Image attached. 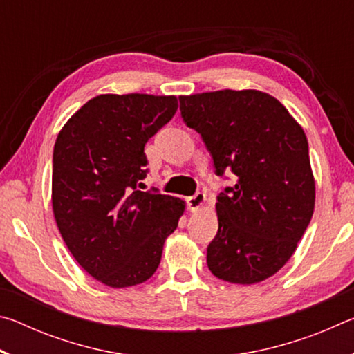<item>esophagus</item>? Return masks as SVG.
Instances as JSON below:
<instances>
[{
	"mask_svg": "<svg viewBox=\"0 0 354 354\" xmlns=\"http://www.w3.org/2000/svg\"><path fill=\"white\" fill-rule=\"evenodd\" d=\"M205 200H206V195L198 192V194H195L194 196H189L187 206L192 212H196V211H200L203 205H205Z\"/></svg>",
	"mask_w": 354,
	"mask_h": 354,
	"instance_id": "obj_1",
	"label": "esophagus"
}]
</instances>
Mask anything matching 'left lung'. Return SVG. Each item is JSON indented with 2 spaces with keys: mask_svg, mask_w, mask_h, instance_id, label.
Returning <instances> with one entry per match:
<instances>
[{
  "mask_svg": "<svg viewBox=\"0 0 354 354\" xmlns=\"http://www.w3.org/2000/svg\"><path fill=\"white\" fill-rule=\"evenodd\" d=\"M179 103L217 175L237 176L215 203L218 231L207 247L209 270L232 284L261 283L286 266L313 218L306 134L286 106L254 88L181 95Z\"/></svg>",
  "mask_w": 354,
  "mask_h": 354,
  "instance_id": "obj_1",
  "label": "left lung"
}]
</instances>
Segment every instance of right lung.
Here are the masks:
<instances>
[{
	"label": "right lung",
	"instance_id": "obj_1",
	"mask_svg": "<svg viewBox=\"0 0 354 354\" xmlns=\"http://www.w3.org/2000/svg\"><path fill=\"white\" fill-rule=\"evenodd\" d=\"M176 109L175 95L103 93L57 134L51 203L59 232L84 270L113 289L153 277L184 214L181 198L136 190L147 176L145 143Z\"/></svg>",
	"mask_w": 354,
	"mask_h": 354
}]
</instances>
